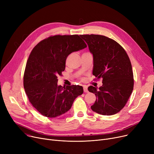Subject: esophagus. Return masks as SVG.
<instances>
[{
  "mask_svg": "<svg viewBox=\"0 0 154 154\" xmlns=\"http://www.w3.org/2000/svg\"><path fill=\"white\" fill-rule=\"evenodd\" d=\"M84 92H88V89L87 86H84Z\"/></svg>",
  "mask_w": 154,
  "mask_h": 154,
  "instance_id": "34e87169",
  "label": "esophagus"
}]
</instances>
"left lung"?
<instances>
[{
  "mask_svg": "<svg viewBox=\"0 0 154 154\" xmlns=\"http://www.w3.org/2000/svg\"><path fill=\"white\" fill-rule=\"evenodd\" d=\"M93 54V75L102 79V85L89 86L96 100L91 109L104 116H112L122 110L134 88L132 64L124 48L114 40L100 35H80Z\"/></svg>",
  "mask_w": 154,
  "mask_h": 154,
  "instance_id": "1",
  "label": "left lung"
}]
</instances>
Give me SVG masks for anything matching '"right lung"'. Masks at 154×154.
<instances>
[{
  "mask_svg": "<svg viewBox=\"0 0 154 154\" xmlns=\"http://www.w3.org/2000/svg\"><path fill=\"white\" fill-rule=\"evenodd\" d=\"M87 47L79 35L50 36L32 49L23 74V87L29 102L48 118L61 116L69 110L83 87L57 85V77L66 68L68 55Z\"/></svg>",
  "mask_w": 154,
  "mask_h": 154,
  "instance_id": "obj_1",
  "label": "right lung"
}]
</instances>
